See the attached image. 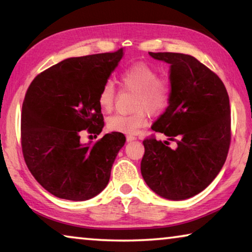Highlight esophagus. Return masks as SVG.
Returning a JSON list of instances; mask_svg holds the SVG:
<instances>
[{"label":"esophagus","instance_id":"obj_1","mask_svg":"<svg viewBox=\"0 0 252 252\" xmlns=\"http://www.w3.org/2000/svg\"><path fill=\"white\" fill-rule=\"evenodd\" d=\"M133 140H137V138L134 137V135H126V141L127 142H131V141H133Z\"/></svg>","mask_w":252,"mask_h":252}]
</instances>
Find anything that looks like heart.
<instances>
[{
	"label": "heart",
	"mask_w": 252,
	"mask_h": 252,
	"mask_svg": "<svg viewBox=\"0 0 252 252\" xmlns=\"http://www.w3.org/2000/svg\"><path fill=\"white\" fill-rule=\"evenodd\" d=\"M122 86L137 93L132 114H114L107 119V127L114 132L135 134L148 123V114H159L166 109L170 101V85L159 78L158 71L153 66L138 63L127 67L120 77ZM115 87L106 82L98 93V105L105 112L112 110L114 104Z\"/></svg>",
	"instance_id": "obj_1"
}]
</instances>
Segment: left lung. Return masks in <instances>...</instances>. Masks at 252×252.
Segmentation results:
<instances>
[{
	"label": "left lung",
	"instance_id": "left-lung-1",
	"mask_svg": "<svg viewBox=\"0 0 252 252\" xmlns=\"http://www.w3.org/2000/svg\"><path fill=\"white\" fill-rule=\"evenodd\" d=\"M170 65V101L151 126L169 142L143 141L141 175L156 194L182 201L201 193L224 165L231 141L229 95L217 74L193 56L149 53Z\"/></svg>",
	"mask_w": 252,
	"mask_h": 252
}]
</instances>
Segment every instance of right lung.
Instances as JSON below:
<instances>
[{
	"label": "right lung",
	"mask_w": 252,
	"mask_h": 252,
	"mask_svg": "<svg viewBox=\"0 0 252 252\" xmlns=\"http://www.w3.org/2000/svg\"><path fill=\"white\" fill-rule=\"evenodd\" d=\"M123 57L115 53L65 59L30 84L22 104L21 146L30 173L59 198L86 201L105 189L126 137L106 133L91 145L81 133L99 134L104 121L98 93Z\"/></svg>",
	"instance_id": "1"
}]
</instances>
